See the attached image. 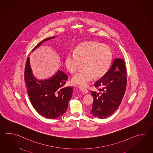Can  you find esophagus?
<instances>
[{
  "label": "esophagus",
  "mask_w": 153,
  "mask_h": 153,
  "mask_svg": "<svg viewBox=\"0 0 153 153\" xmlns=\"http://www.w3.org/2000/svg\"><path fill=\"white\" fill-rule=\"evenodd\" d=\"M79 88V90H80L81 92H84V93L88 94V90L86 89V88H80V87H79V88Z\"/></svg>",
  "instance_id": "34e87169"
}]
</instances>
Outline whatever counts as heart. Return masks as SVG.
<instances>
[{"mask_svg":"<svg viewBox=\"0 0 153 153\" xmlns=\"http://www.w3.org/2000/svg\"><path fill=\"white\" fill-rule=\"evenodd\" d=\"M112 59V52L108 46L94 42H84L68 52L65 58V65L71 74L77 72L81 63L84 70L72 77V84L85 87L94 78H100L108 71Z\"/></svg>","mask_w":153,"mask_h":153,"instance_id":"b5f03b06","label":"heart"}]
</instances>
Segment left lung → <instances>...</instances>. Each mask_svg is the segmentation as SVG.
Here are the masks:
<instances>
[{
    "label": "left lung",
    "mask_w": 153,
    "mask_h": 153,
    "mask_svg": "<svg viewBox=\"0 0 153 153\" xmlns=\"http://www.w3.org/2000/svg\"><path fill=\"white\" fill-rule=\"evenodd\" d=\"M126 73L124 59L116 58L107 73L96 82L98 92L91 91L94 100L90 113L94 117L105 118L119 107L126 88Z\"/></svg>",
    "instance_id": "8db88e82"
}]
</instances>
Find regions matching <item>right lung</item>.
Masks as SVG:
<instances>
[{
    "label": "right lung",
    "mask_w": 153,
    "mask_h": 153,
    "mask_svg": "<svg viewBox=\"0 0 153 153\" xmlns=\"http://www.w3.org/2000/svg\"><path fill=\"white\" fill-rule=\"evenodd\" d=\"M55 37L43 40L34 47L33 51L41 45L44 42ZM67 79L68 76L58 70L51 78L39 80L33 74L29 57L27 59L25 80L29 100L34 108L44 117L56 119L67 111L73 94V87H64Z\"/></svg>",
    "instance_id": "obj_1"
}]
</instances>
